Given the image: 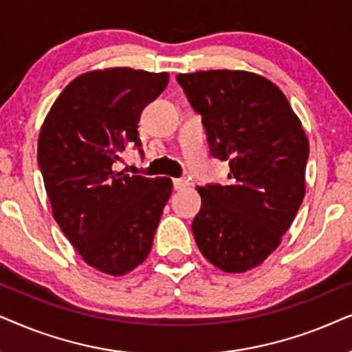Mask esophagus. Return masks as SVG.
<instances>
[{"label":"esophagus","mask_w":352,"mask_h":352,"mask_svg":"<svg viewBox=\"0 0 352 352\" xmlns=\"http://www.w3.org/2000/svg\"><path fill=\"white\" fill-rule=\"evenodd\" d=\"M172 184H173V188H175V190H184V188H186V186H188V180H186V179H173Z\"/></svg>","instance_id":"esophagus-1"}]
</instances>
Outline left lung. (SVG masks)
<instances>
[{
  "instance_id": "left-lung-1",
  "label": "left lung",
  "mask_w": 352,
  "mask_h": 352,
  "mask_svg": "<svg viewBox=\"0 0 352 352\" xmlns=\"http://www.w3.org/2000/svg\"><path fill=\"white\" fill-rule=\"evenodd\" d=\"M228 184L198 186L191 223L199 251L220 270H250L277 250L304 199L309 142L277 85L245 70L179 74Z\"/></svg>"
}]
</instances>
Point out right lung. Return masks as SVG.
Listing matches in <instances>:
<instances>
[{
	"label": "right lung",
	"instance_id": "add662e5",
	"mask_svg": "<svg viewBox=\"0 0 352 352\" xmlns=\"http://www.w3.org/2000/svg\"><path fill=\"white\" fill-rule=\"evenodd\" d=\"M168 74L93 70L54 101L38 138V166L59 228L87 264L124 275L146 259L172 193L167 177L114 172L127 146L143 156L140 116Z\"/></svg>",
	"mask_w": 352,
	"mask_h": 352
}]
</instances>
